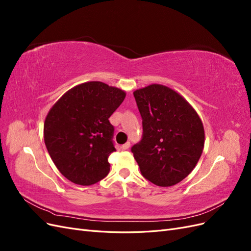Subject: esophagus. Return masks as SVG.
<instances>
[{
	"label": "esophagus",
	"mask_w": 251,
	"mask_h": 251,
	"mask_svg": "<svg viewBox=\"0 0 251 251\" xmlns=\"http://www.w3.org/2000/svg\"><path fill=\"white\" fill-rule=\"evenodd\" d=\"M128 148H130V142H126V143H125L123 147H121V149L123 150H128Z\"/></svg>",
	"instance_id": "esophagus-1"
}]
</instances>
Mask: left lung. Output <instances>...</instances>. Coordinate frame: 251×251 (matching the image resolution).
<instances>
[{
	"label": "left lung",
	"instance_id": "left-lung-1",
	"mask_svg": "<svg viewBox=\"0 0 251 251\" xmlns=\"http://www.w3.org/2000/svg\"><path fill=\"white\" fill-rule=\"evenodd\" d=\"M142 118V138L131 151L142 176L158 186H172L187 177L204 148V127L183 97L162 85L136 90Z\"/></svg>",
	"mask_w": 251,
	"mask_h": 251
}]
</instances>
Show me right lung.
Listing matches in <instances>:
<instances>
[{"label":"right lung","instance_id":"1","mask_svg":"<svg viewBox=\"0 0 251 251\" xmlns=\"http://www.w3.org/2000/svg\"><path fill=\"white\" fill-rule=\"evenodd\" d=\"M126 92L101 81L81 83L65 93L50 109L44 140L57 170L78 185H92L110 172L115 151L109 118Z\"/></svg>","mask_w":251,"mask_h":251}]
</instances>
